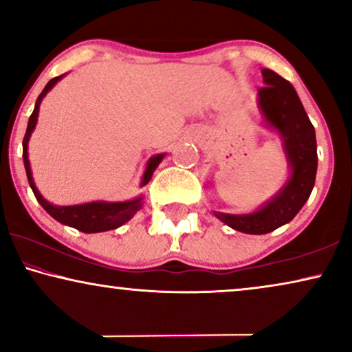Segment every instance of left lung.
Segmentation results:
<instances>
[{"label": "left lung", "mask_w": 352, "mask_h": 352, "mask_svg": "<svg viewBox=\"0 0 352 352\" xmlns=\"http://www.w3.org/2000/svg\"><path fill=\"white\" fill-rule=\"evenodd\" d=\"M263 78L266 86L258 89L259 109L280 133L292 176L269 204L252 214L214 213L229 228L258 235L272 232L295 218L309 199L317 173L316 131L295 88L269 69H263Z\"/></svg>", "instance_id": "obj_1"}]
</instances>
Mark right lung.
Returning <instances> with one entry per match:
<instances>
[{
  "label": "right lung",
  "instance_id": "add662e5",
  "mask_svg": "<svg viewBox=\"0 0 352 352\" xmlns=\"http://www.w3.org/2000/svg\"><path fill=\"white\" fill-rule=\"evenodd\" d=\"M60 78H62V75L56 76V78H52L50 83L45 86V89H43L41 94L38 96L35 109H33V113L30 115V120H28V126H27L25 136H23V142H22V147H23L22 157H23V165H25L28 184H30L33 194H35L36 200L40 201V205L43 206V208H45L56 221H59V223L70 226V228L78 229L85 234L105 232V230L117 229V228H120V226H123L124 223H126V221L131 219L133 214L136 213L139 208H141L142 197H139V199H134V200H129V201H117V204H107V201H91V204H85V205L54 206V205H51L50 201H46L45 199H43L41 194L35 187V182H33L30 162H28V153H27L28 139H30V134L36 126L38 110H40L41 99L45 98L47 91H50ZM163 157L165 155L160 153V155L152 157L151 160H148L146 173H144V176H142L141 186H146L147 182L152 179L153 171H155V168L158 165H160Z\"/></svg>",
  "mask_w": 352,
  "mask_h": 352
}]
</instances>
